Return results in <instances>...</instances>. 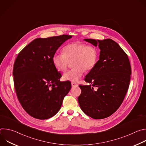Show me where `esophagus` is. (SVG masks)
I'll return each mask as SVG.
<instances>
[{
    "label": "esophagus",
    "mask_w": 146,
    "mask_h": 146,
    "mask_svg": "<svg viewBox=\"0 0 146 146\" xmlns=\"http://www.w3.org/2000/svg\"><path fill=\"white\" fill-rule=\"evenodd\" d=\"M72 86L73 87H76L78 86V84H76V83H75V82H72Z\"/></svg>",
    "instance_id": "34e87169"
}]
</instances>
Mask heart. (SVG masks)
Masks as SVG:
<instances>
[{
	"label": "heart",
	"mask_w": 146,
	"mask_h": 146,
	"mask_svg": "<svg viewBox=\"0 0 146 146\" xmlns=\"http://www.w3.org/2000/svg\"><path fill=\"white\" fill-rule=\"evenodd\" d=\"M98 51L92 46L76 42L68 44L63 48V54L55 53L52 58L54 66L59 71L66 69L69 62H72L74 68L64 73L63 79L65 81L76 82L79 81L85 69L90 70L96 65Z\"/></svg>",
	"instance_id": "1"
}]
</instances>
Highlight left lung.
Here are the masks:
<instances>
[{
	"mask_svg": "<svg viewBox=\"0 0 146 146\" xmlns=\"http://www.w3.org/2000/svg\"><path fill=\"white\" fill-rule=\"evenodd\" d=\"M100 51L95 66L86 76L89 86L81 90L78 102L81 109L94 119H103L119 108L129 88L131 68L128 55L115 41L84 39Z\"/></svg>",
	"mask_w": 146,
	"mask_h": 146,
	"instance_id": "left-lung-1",
	"label": "left lung"
}]
</instances>
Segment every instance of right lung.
I'll use <instances>...</instances> for the list:
<instances>
[{
  "mask_svg": "<svg viewBox=\"0 0 146 146\" xmlns=\"http://www.w3.org/2000/svg\"><path fill=\"white\" fill-rule=\"evenodd\" d=\"M72 37L64 35L36 38L15 60L13 74L16 94L22 107L33 118L46 119L55 115L71 89L70 81H60L61 74L54 66L52 58Z\"/></svg>",
  "mask_w": 146,
  "mask_h": 146,
  "instance_id": "right-lung-1",
  "label": "right lung"
}]
</instances>
